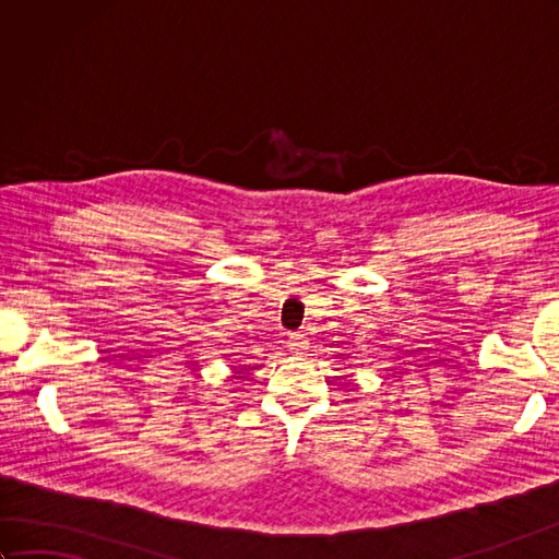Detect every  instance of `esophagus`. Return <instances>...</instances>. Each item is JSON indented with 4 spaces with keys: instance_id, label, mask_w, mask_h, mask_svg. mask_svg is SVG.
Returning a JSON list of instances; mask_svg holds the SVG:
<instances>
[{
    "instance_id": "obj_1",
    "label": "esophagus",
    "mask_w": 559,
    "mask_h": 559,
    "mask_svg": "<svg viewBox=\"0 0 559 559\" xmlns=\"http://www.w3.org/2000/svg\"><path fill=\"white\" fill-rule=\"evenodd\" d=\"M288 348L295 355H302L307 348H310V341H307L305 334H290L288 336Z\"/></svg>"
}]
</instances>
